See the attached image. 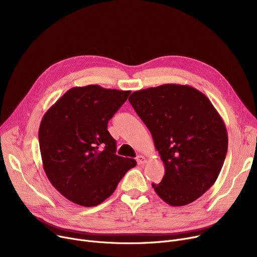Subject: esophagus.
<instances>
[{
    "label": "esophagus",
    "mask_w": 257,
    "mask_h": 257,
    "mask_svg": "<svg viewBox=\"0 0 257 257\" xmlns=\"http://www.w3.org/2000/svg\"><path fill=\"white\" fill-rule=\"evenodd\" d=\"M137 161H138V165L139 166H142V165H145L147 163V159H146V157H144L142 155H139L137 157Z\"/></svg>",
    "instance_id": "34e87169"
}]
</instances>
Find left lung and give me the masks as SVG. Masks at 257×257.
Instances as JSON below:
<instances>
[{"label":"left lung","instance_id":"obj_1","mask_svg":"<svg viewBox=\"0 0 257 257\" xmlns=\"http://www.w3.org/2000/svg\"><path fill=\"white\" fill-rule=\"evenodd\" d=\"M129 102L150 130L166 173L152 183L172 206L190 204L217 180L227 154L224 121L209 99L190 85L134 91Z\"/></svg>","mask_w":257,"mask_h":257}]
</instances>
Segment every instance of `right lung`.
Segmentation results:
<instances>
[{"mask_svg":"<svg viewBox=\"0 0 257 257\" xmlns=\"http://www.w3.org/2000/svg\"><path fill=\"white\" fill-rule=\"evenodd\" d=\"M130 90L73 87L45 113L38 130L43 166L52 185L74 203L101 204L137 161L115 154L107 124Z\"/></svg>","mask_w":257,"mask_h":257,"instance_id":"add662e5","label":"right lung"}]
</instances>
